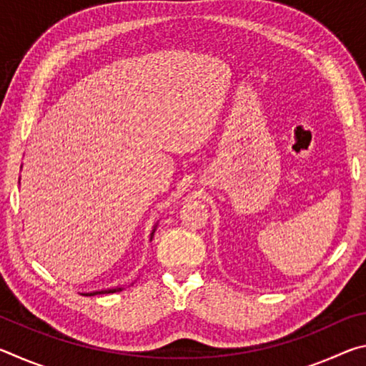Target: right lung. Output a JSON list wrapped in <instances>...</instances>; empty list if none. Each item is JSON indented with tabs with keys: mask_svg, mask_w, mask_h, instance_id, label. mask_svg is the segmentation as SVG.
Segmentation results:
<instances>
[{
	"mask_svg": "<svg viewBox=\"0 0 366 366\" xmlns=\"http://www.w3.org/2000/svg\"><path fill=\"white\" fill-rule=\"evenodd\" d=\"M154 232V231H153ZM152 232V234H153ZM122 287H114V289H108V290H98V292H90V294H84V295H97V294H114V292H121Z\"/></svg>",
	"mask_w": 366,
	"mask_h": 366,
	"instance_id": "1",
	"label": "right lung"
}]
</instances>
